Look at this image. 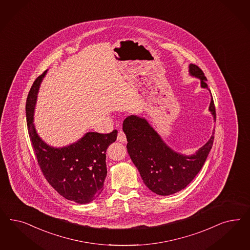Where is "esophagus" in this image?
<instances>
[{"label":"esophagus","mask_w":250,"mask_h":250,"mask_svg":"<svg viewBox=\"0 0 250 250\" xmlns=\"http://www.w3.org/2000/svg\"><path fill=\"white\" fill-rule=\"evenodd\" d=\"M117 141L121 142V143H126V136L125 135V133L123 131H120L117 135Z\"/></svg>","instance_id":"34e87169"}]
</instances>
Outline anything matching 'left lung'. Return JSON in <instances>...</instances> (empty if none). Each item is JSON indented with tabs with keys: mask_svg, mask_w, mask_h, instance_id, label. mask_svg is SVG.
I'll use <instances>...</instances> for the list:
<instances>
[{
	"mask_svg": "<svg viewBox=\"0 0 250 250\" xmlns=\"http://www.w3.org/2000/svg\"><path fill=\"white\" fill-rule=\"evenodd\" d=\"M189 74L201 81L202 88L209 90L207 79L198 66L189 64ZM211 97L209 112L215 121L212 94ZM123 131L127 139L129 156L146 186L162 196L182 190L195 178L205 164L214 139L213 129L210 139L203 146L191 155H184L168 146L144 117L130 115L123 123Z\"/></svg>",
	"mask_w": 250,
	"mask_h": 250,
	"instance_id": "1",
	"label": "left lung"
}]
</instances>
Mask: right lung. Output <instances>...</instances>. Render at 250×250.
<instances>
[{
  "instance_id": "1",
  "label": "right lung",
  "mask_w": 250,
  "mask_h": 250,
  "mask_svg": "<svg viewBox=\"0 0 250 250\" xmlns=\"http://www.w3.org/2000/svg\"><path fill=\"white\" fill-rule=\"evenodd\" d=\"M47 70L35 81L25 104L28 134L38 164L46 181L61 196L77 204H89L104 189L107 175L106 150L117 137L109 134L88 132L74 143L62 147L46 144L34 124L38 91Z\"/></svg>"
}]
</instances>
